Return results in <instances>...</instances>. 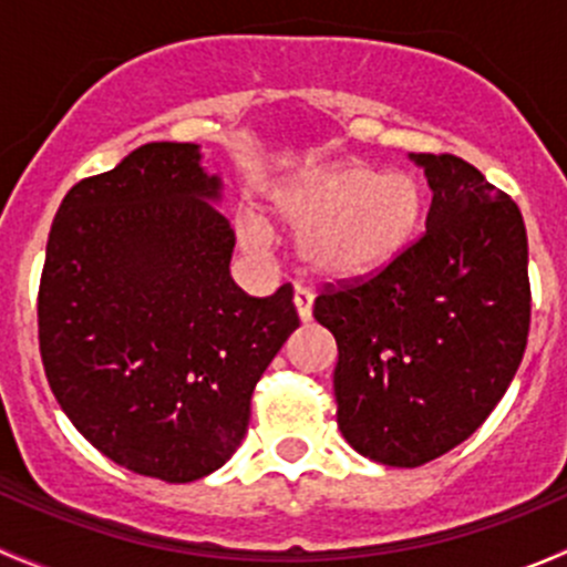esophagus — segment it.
Listing matches in <instances>:
<instances>
[{
    "mask_svg": "<svg viewBox=\"0 0 567 567\" xmlns=\"http://www.w3.org/2000/svg\"><path fill=\"white\" fill-rule=\"evenodd\" d=\"M293 307H296V316H299L301 323L312 320V296L307 290H296L293 293Z\"/></svg>",
    "mask_w": 567,
    "mask_h": 567,
    "instance_id": "obj_1",
    "label": "esophagus"
}]
</instances>
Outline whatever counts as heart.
<instances>
[{
    "instance_id": "obj_1",
    "label": "heart",
    "mask_w": 567,
    "mask_h": 567,
    "mask_svg": "<svg viewBox=\"0 0 567 567\" xmlns=\"http://www.w3.org/2000/svg\"><path fill=\"white\" fill-rule=\"evenodd\" d=\"M268 214L301 233L299 262L320 285H362L386 274L420 238L427 188L409 169L373 173L362 162H329L282 181ZM249 249L268 244L262 221L244 219Z\"/></svg>"
}]
</instances>
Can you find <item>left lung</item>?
Returning <instances> with one entry per match:
<instances>
[{
    "instance_id": "obj_1",
    "label": "left lung",
    "mask_w": 567,
    "mask_h": 567,
    "mask_svg": "<svg viewBox=\"0 0 567 567\" xmlns=\"http://www.w3.org/2000/svg\"><path fill=\"white\" fill-rule=\"evenodd\" d=\"M425 236L381 277L316 299L334 334L337 425L364 458L414 468L458 447L511 386L529 334L518 205L458 156L409 153Z\"/></svg>"
}]
</instances>
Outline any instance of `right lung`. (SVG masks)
I'll use <instances>...</instances> for the list:
<instances>
[{
  "label": "right lung",
  "mask_w": 567,
  "mask_h": 567,
  "mask_svg": "<svg viewBox=\"0 0 567 567\" xmlns=\"http://www.w3.org/2000/svg\"><path fill=\"white\" fill-rule=\"evenodd\" d=\"M221 177L199 145L151 142L62 199L38 293L56 403L109 461L192 483L230 461L262 370L299 326L293 290L247 296Z\"/></svg>",
  "instance_id": "1"
}]
</instances>
